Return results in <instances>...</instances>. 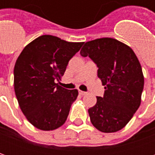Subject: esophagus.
<instances>
[{
	"label": "esophagus",
	"instance_id": "34e87169",
	"mask_svg": "<svg viewBox=\"0 0 155 155\" xmlns=\"http://www.w3.org/2000/svg\"><path fill=\"white\" fill-rule=\"evenodd\" d=\"M79 94H81V95H85V94H87V93H86V92H84V91H82L80 90V91H79Z\"/></svg>",
	"mask_w": 155,
	"mask_h": 155
}]
</instances>
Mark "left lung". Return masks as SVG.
<instances>
[{
	"mask_svg": "<svg viewBox=\"0 0 155 155\" xmlns=\"http://www.w3.org/2000/svg\"><path fill=\"white\" fill-rule=\"evenodd\" d=\"M98 66V77L104 85L103 97L88 110L92 124L104 133L119 131L129 123L141 104L143 71L133 50L113 38L86 42L81 51Z\"/></svg>",
	"mask_w": 155,
	"mask_h": 155,
	"instance_id": "obj_1",
	"label": "left lung"
}]
</instances>
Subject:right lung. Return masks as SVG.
I'll return each mask as SVG.
<instances>
[{
  "instance_id": "right-lung-1",
  "label": "right lung",
  "mask_w": 155,
  "mask_h": 155,
  "mask_svg": "<svg viewBox=\"0 0 155 155\" xmlns=\"http://www.w3.org/2000/svg\"><path fill=\"white\" fill-rule=\"evenodd\" d=\"M84 42H68L50 35L39 36L20 54L14 68V89L19 106L30 123L49 131L62 126L78 96L61 81L69 61Z\"/></svg>"
}]
</instances>
